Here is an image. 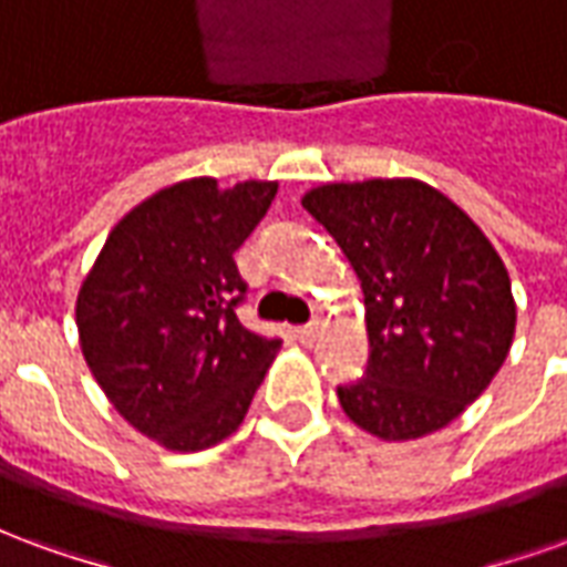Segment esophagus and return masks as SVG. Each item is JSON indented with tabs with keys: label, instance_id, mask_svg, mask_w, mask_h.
Listing matches in <instances>:
<instances>
[{
	"label": "esophagus",
	"instance_id": "esophagus-1",
	"mask_svg": "<svg viewBox=\"0 0 567 567\" xmlns=\"http://www.w3.org/2000/svg\"><path fill=\"white\" fill-rule=\"evenodd\" d=\"M319 333H321V321H312V324H303V328H297V340H300V343L312 346L316 340H319Z\"/></svg>",
	"mask_w": 567,
	"mask_h": 567
}]
</instances>
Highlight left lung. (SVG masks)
Instances as JSON below:
<instances>
[{
	"label": "left lung",
	"mask_w": 567,
	"mask_h": 567,
	"mask_svg": "<svg viewBox=\"0 0 567 567\" xmlns=\"http://www.w3.org/2000/svg\"><path fill=\"white\" fill-rule=\"evenodd\" d=\"M303 209L361 279L370 358L340 385L346 416L416 440L462 416L511 352L516 303L504 260L450 197L416 178L312 187Z\"/></svg>",
	"instance_id": "left-lung-1"
}]
</instances>
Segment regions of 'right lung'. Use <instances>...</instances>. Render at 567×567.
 <instances>
[{
	"instance_id": "add662e5",
	"label": "right lung",
	"mask_w": 567,
	"mask_h": 567,
	"mask_svg": "<svg viewBox=\"0 0 567 567\" xmlns=\"http://www.w3.org/2000/svg\"><path fill=\"white\" fill-rule=\"evenodd\" d=\"M276 182L187 178L127 212L81 285V352L105 398L145 437L209 450L246 419L279 340L236 316L248 285L234 251Z\"/></svg>"
}]
</instances>
